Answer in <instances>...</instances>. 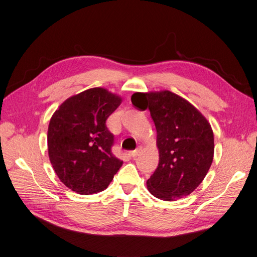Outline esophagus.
Wrapping results in <instances>:
<instances>
[{
  "label": "esophagus",
  "mask_w": 257,
  "mask_h": 257,
  "mask_svg": "<svg viewBox=\"0 0 257 257\" xmlns=\"http://www.w3.org/2000/svg\"><path fill=\"white\" fill-rule=\"evenodd\" d=\"M139 153H141V149H136V150H133V151H130L128 152V154L131 155L132 158H136Z\"/></svg>",
  "instance_id": "34e87169"
}]
</instances>
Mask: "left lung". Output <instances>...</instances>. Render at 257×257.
I'll list each match as a JSON object with an SVG mask.
<instances>
[{
  "label": "left lung",
  "instance_id": "1",
  "mask_svg": "<svg viewBox=\"0 0 257 257\" xmlns=\"http://www.w3.org/2000/svg\"><path fill=\"white\" fill-rule=\"evenodd\" d=\"M131 99L139 109L150 110L158 133L160 161L148 179V190L157 198L168 201L190 195L211 166V125L188 100L170 91L137 92Z\"/></svg>",
  "mask_w": 257,
  "mask_h": 257
}]
</instances>
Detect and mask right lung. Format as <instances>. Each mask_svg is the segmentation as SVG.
<instances>
[{"label": "right lung", "mask_w": 257, "mask_h": 257, "mask_svg": "<svg viewBox=\"0 0 257 257\" xmlns=\"http://www.w3.org/2000/svg\"><path fill=\"white\" fill-rule=\"evenodd\" d=\"M121 100L106 89L93 88L67 98L51 116L49 160L72 191L81 195L102 192L122 166L111 152L114 137L106 125Z\"/></svg>", "instance_id": "add662e5"}]
</instances>
